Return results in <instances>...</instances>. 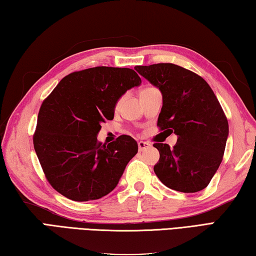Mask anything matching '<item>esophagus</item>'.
Listing matches in <instances>:
<instances>
[{
	"label": "esophagus",
	"instance_id": "esophagus-1",
	"mask_svg": "<svg viewBox=\"0 0 256 256\" xmlns=\"http://www.w3.org/2000/svg\"><path fill=\"white\" fill-rule=\"evenodd\" d=\"M150 147V144H149L148 142H138V149L139 152H144L146 150L147 148Z\"/></svg>",
	"mask_w": 256,
	"mask_h": 256
}]
</instances>
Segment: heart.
Instances as JSON below:
<instances>
[{
	"mask_svg": "<svg viewBox=\"0 0 256 256\" xmlns=\"http://www.w3.org/2000/svg\"><path fill=\"white\" fill-rule=\"evenodd\" d=\"M147 89H148V88H147Z\"/></svg>",
	"mask_w": 256,
	"mask_h": 256,
	"instance_id": "b5f03b06",
	"label": "heart"
}]
</instances>
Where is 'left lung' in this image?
Returning a JSON list of instances; mask_svg holds the SVG:
<instances>
[{"label": "left lung", "mask_w": 256, "mask_h": 256, "mask_svg": "<svg viewBox=\"0 0 256 256\" xmlns=\"http://www.w3.org/2000/svg\"><path fill=\"white\" fill-rule=\"evenodd\" d=\"M134 69L162 94L157 126L177 134L172 148L156 142L159 162L154 172L174 190L196 192L210 184L223 159L228 136V118L206 81L172 64L137 66Z\"/></svg>", "instance_id": "1"}]
</instances>
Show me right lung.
Returning a JSON list of instances; mask_svg holds the SVG:
<instances>
[{
  "label": "right lung",
  "instance_id": "right-lung-1",
  "mask_svg": "<svg viewBox=\"0 0 256 256\" xmlns=\"http://www.w3.org/2000/svg\"><path fill=\"white\" fill-rule=\"evenodd\" d=\"M142 84L129 68L96 66L66 76L43 101L33 134L34 150L54 190L76 202L99 200L117 186L138 152L127 134L99 142L101 124L112 120L127 90Z\"/></svg>",
  "mask_w": 256,
  "mask_h": 256
}]
</instances>
